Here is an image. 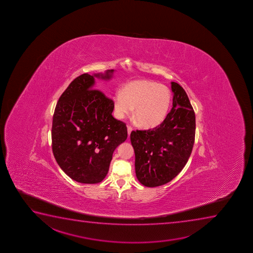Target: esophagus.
Instances as JSON below:
<instances>
[{"label":"esophagus","instance_id":"obj_1","mask_svg":"<svg viewBox=\"0 0 253 253\" xmlns=\"http://www.w3.org/2000/svg\"><path fill=\"white\" fill-rule=\"evenodd\" d=\"M127 129H128V136H129V135H130L131 132L133 130V128H132L131 126H128V127H127Z\"/></svg>","mask_w":253,"mask_h":253}]
</instances>
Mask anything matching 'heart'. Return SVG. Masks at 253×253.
<instances>
[{"instance_id":"1","label":"heart","mask_w":253,"mask_h":253,"mask_svg":"<svg viewBox=\"0 0 253 253\" xmlns=\"http://www.w3.org/2000/svg\"><path fill=\"white\" fill-rule=\"evenodd\" d=\"M172 93L169 87L155 81L141 80L126 84L113 97L115 114L124 119L134 108V117L145 128H154L164 122L169 112Z\"/></svg>"}]
</instances>
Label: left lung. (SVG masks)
<instances>
[{
	"mask_svg": "<svg viewBox=\"0 0 253 253\" xmlns=\"http://www.w3.org/2000/svg\"><path fill=\"white\" fill-rule=\"evenodd\" d=\"M172 107L164 122L147 130L132 131L138 180L147 187L171 181L190 158L196 134V116L187 94L171 82Z\"/></svg>",
	"mask_w": 253,
	"mask_h": 253,
	"instance_id": "1",
	"label": "left lung"
}]
</instances>
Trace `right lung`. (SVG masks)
Returning <instances> with one entry per match:
<instances>
[{
    "mask_svg": "<svg viewBox=\"0 0 253 253\" xmlns=\"http://www.w3.org/2000/svg\"><path fill=\"white\" fill-rule=\"evenodd\" d=\"M113 71L80 75L60 96L54 111V157L67 175L82 184L104 179L114 150L128 136L125 123L112 115L113 100L93 87L95 77L110 80Z\"/></svg>",
    "mask_w": 253,
    "mask_h": 253,
    "instance_id": "right-lung-1",
    "label": "right lung"
}]
</instances>
